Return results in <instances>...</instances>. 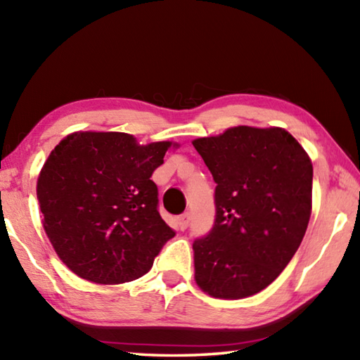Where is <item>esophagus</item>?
I'll return each mask as SVG.
<instances>
[{
    "label": "esophagus",
    "instance_id": "1",
    "mask_svg": "<svg viewBox=\"0 0 360 360\" xmlns=\"http://www.w3.org/2000/svg\"><path fill=\"white\" fill-rule=\"evenodd\" d=\"M188 223H190V214L188 212H184V214L178 217V224H179V228L182 231L188 228Z\"/></svg>",
    "mask_w": 360,
    "mask_h": 360
}]
</instances>
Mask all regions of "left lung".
Instances as JSON below:
<instances>
[{
	"label": "left lung",
	"instance_id": "obj_1",
	"mask_svg": "<svg viewBox=\"0 0 360 360\" xmlns=\"http://www.w3.org/2000/svg\"><path fill=\"white\" fill-rule=\"evenodd\" d=\"M215 181V220L195 238V281L210 297L264 290L290 262L312 209L314 168L281 128H231L193 140Z\"/></svg>",
	"mask_w": 360,
	"mask_h": 360
}]
</instances>
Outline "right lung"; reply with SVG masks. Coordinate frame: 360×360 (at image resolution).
Instances as JSON below:
<instances>
[{
    "label": "right lung",
    "instance_id": "obj_1",
    "mask_svg": "<svg viewBox=\"0 0 360 360\" xmlns=\"http://www.w3.org/2000/svg\"><path fill=\"white\" fill-rule=\"evenodd\" d=\"M170 146H140L124 132H75L49 154L37 181L44 228L77 276L129 283L150 271L174 237L150 179Z\"/></svg>",
    "mask_w": 360,
    "mask_h": 360
}]
</instances>
